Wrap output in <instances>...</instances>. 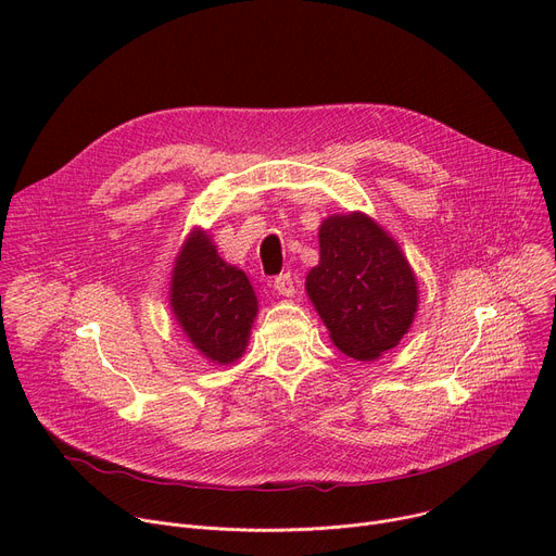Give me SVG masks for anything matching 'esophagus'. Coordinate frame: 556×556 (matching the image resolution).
<instances>
[{
    "label": "esophagus",
    "mask_w": 556,
    "mask_h": 556,
    "mask_svg": "<svg viewBox=\"0 0 556 556\" xmlns=\"http://www.w3.org/2000/svg\"><path fill=\"white\" fill-rule=\"evenodd\" d=\"M275 290L281 294V298H292L294 294V279L290 273H283L275 279Z\"/></svg>",
    "instance_id": "1"
}]
</instances>
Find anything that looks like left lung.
Returning <instances> with one entry per match:
<instances>
[{
	"mask_svg": "<svg viewBox=\"0 0 556 556\" xmlns=\"http://www.w3.org/2000/svg\"><path fill=\"white\" fill-rule=\"evenodd\" d=\"M306 292L330 340L357 362L397 346L418 311V281L400 245L371 216L330 214Z\"/></svg>",
	"mask_w": 556,
	"mask_h": 556,
	"instance_id": "1",
	"label": "left lung"
}]
</instances>
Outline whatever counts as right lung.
<instances>
[{"label":"right lung","instance_id":"obj_1","mask_svg":"<svg viewBox=\"0 0 556 556\" xmlns=\"http://www.w3.org/2000/svg\"><path fill=\"white\" fill-rule=\"evenodd\" d=\"M169 306L194 349L214 364L243 355L258 311L245 273L226 264L203 230L185 239L176 256Z\"/></svg>","mask_w":556,"mask_h":556}]
</instances>
